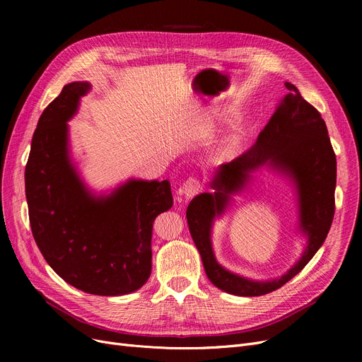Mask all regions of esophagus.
I'll return each mask as SVG.
<instances>
[{
  "instance_id": "esophagus-1",
  "label": "esophagus",
  "mask_w": 362,
  "mask_h": 362,
  "mask_svg": "<svg viewBox=\"0 0 362 362\" xmlns=\"http://www.w3.org/2000/svg\"><path fill=\"white\" fill-rule=\"evenodd\" d=\"M202 191V185L197 177H189L180 187V194L186 198L191 199L192 197L198 195Z\"/></svg>"
}]
</instances>
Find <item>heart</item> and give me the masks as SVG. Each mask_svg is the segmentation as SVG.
Returning a JSON list of instances; mask_svg holds the SVG:
<instances>
[{
  "mask_svg": "<svg viewBox=\"0 0 362 362\" xmlns=\"http://www.w3.org/2000/svg\"><path fill=\"white\" fill-rule=\"evenodd\" d=\"M235 146H236V138H230L221 148V152H223V154H226V152H230Z\"/></svg>",
  "mask_w": 362,
  "mask_h": 362,
  "instance_id": "heart-1",
  "label": "heart"
}]
</instances>
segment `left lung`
Listing matches in <instances>:
<instances>
[{"label": "left lung", "mask_w": 362, "mask_h": 362, "mask_svg": "<svg viewBox=\"0 0 362 362\" xmlns=\"http://www.w3.org/2000/svg\"><path fill=\"white\" fill-rule=\"evenodd\" d=\"M288 93L277 103L276 111L261 130L254 146L233 161L221 164L211 187L214 194L197 195L187 205L189 232L199 251L205 273L216 288L238 296L270 293L293 279L320 250L334 216L336 156L321 114L302 98L298 88L284 83ZM272 166L293 179L300 205V228L309 238L300 261L279 279L257 282L238 276L216 262L211 245V227L231 195L240 192L259 166Z\"/></svg>", "instance_id": "8db88e82"}]
</instances>
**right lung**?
<instances>
[{
	"instance_id": "1",
	"label": "right lung",
	"mask_w": 362,
	"mask_h": 362,
	"mask_svg": "<svg viewBox=\"0 0 362 362\" xmlns=\"http://www.w3.org/2000/svg\"><path fill=\"white\" fill-rule=\"evenodd\" d=\"M88 82L63 88L41 114L25 170L33 239L49 267L76 289L119 296L151 274L156 217L173 205L168 180H135L95 197L69 157L67 122Z\"/></svg>"
}]
</instances>
